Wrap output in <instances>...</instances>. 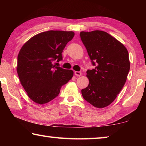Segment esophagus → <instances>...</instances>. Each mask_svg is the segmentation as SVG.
I'll list each match as a JSON object with an SVG mask.
<instances>
[{
    "label": "esophagus",
    "instance_id": "esophagus-1",
    "mask_svg": "<svg viewBox=\"0 0 146 146\" xmlns=\"http://www.w3.org/2000/svg\"><path fill=\"white\" fill-rule=\"evenodd\" d=\"M75 74L76 76H80L81 75H82V72H81V71H75Z\"/></svg>",
    "mask_w": 146,
    "mask_h": 146
}]
</instances>
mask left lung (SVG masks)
I'll list each match as a JSON object with an SVG mask.
<instances>
[{"instance_id": "8db88e82", "label": "left lung", "mask_w": 146, "mask_h": 146, "mask_svg": "<svg viewBox=\"0 0 146 146\" xmlns=\"http://www.w3.org/2000/svg\"><path fill=\"white\" fill-rule=\"evenodd\" d=\"M80 36L95 66L86 72L90 82L81 91L82 97L96 108H105L125 84L130 69L129 53L122 43L105 31H82Z\"/></svg>"}]
</instances>
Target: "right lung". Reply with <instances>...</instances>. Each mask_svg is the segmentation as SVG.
<instances>
[{"label": "right lung", "mask_w": 146, "mask_h": 146, "mask_svg": "<svg viewBox=\"0 0 146 146\" xmlns=\"http://www.w3.org/2000/svg\"><path fill=\"white\" fill-rule=\"evenodd\" d=\"M73 31H48L34 36L22 47L17 57V73L28 97L43 104L56 98L62 86L73 77L72 70L56 66L62 53L72 40Z\"/></svg>", "instance_id": "add662e5"}]
</instances>
